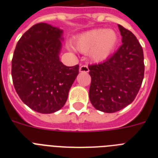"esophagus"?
I'll use <instances>...</instances> for the list:
<instances>
[{
    "label": "esophagus",
    "instance_id": "esophagus-1",
    "mask_svg": "<svg viewBox=\"0 0 158 158\" xmlns=\"http://www.w3.org/2000/svg\"><path fill=\"white\" fill-rule=\"evenodd\" d=\"M79 72H89V69L87 65H82L79 68Z\"/></svg>",
    "mask_w": 158,
    "mask_h": 158
}]
</instances>
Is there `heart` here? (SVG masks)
<instances>
[{"instance_id": "obj_1", "label": "heart", "mask_w": 158, "mask_h": 158, "mask_svg": "<svg viewBox=\"0 0 158 158\" xmlns=\"http://www.w3.org/2000/svg\"><path fill=\"white\" fill-rule=\"evenodd\" d=\"M118 43V35L113 29H93L81 34L74 40V46L79 52H89L94 62H102L113 54ZM72 49L71 45H68Z\"/></svg>"}]
</instances>
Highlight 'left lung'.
Segmentation results:
<instances>
[{"label": "left lung", "mask_w": 158, "mask_h": 158, "mask_svg": "<svg viewBox=\"0 0 158 158\" xmlns=\"http://www.w3.org/2000/svg\"><path fill=\"white\" fill-rule=\"evenodd\" d=\"M122 45L103 63L89 66L91 77L89 98L94 107L112 113L130 105L141 87L144 77V56L136 37L118 25Z\"/></svg>", "instance_id": "1"}]
</instances>
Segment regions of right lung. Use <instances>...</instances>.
I'll list each match as a JSON object with an SVG mask.
<instances>
[{"instance_id":"obj_1","label":"right lung","mask_w":158,"mask_h":158,"mask_svg":"<svg viewBox=\"0 0 158 158\" xmlns=\"http://www.w3.org/2000/svg\"><path fill=\"white\" fill-rule=\"evenodd\" d=\"M63 30L45 23L31 27L14 51L12 77L25 105L38 113L61 109L79 74V65L67 67L60 60Z\"/></svg>"}]
</instances>
